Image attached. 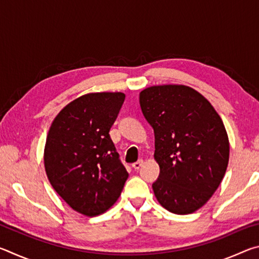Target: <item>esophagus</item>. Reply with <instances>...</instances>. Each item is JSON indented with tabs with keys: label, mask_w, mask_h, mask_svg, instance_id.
Returning <instances> with one entry per match:
<instances>
[{
	"label": "esophagus",
	"mask_w": 259,
	"mask_h": 259,
	"mask_svg": "<svg viewBox=\"0 0 259 259\" xmlns=\"http://www.w3.org/2000/svg\"><path fill=\"white\" fill-rule=\"evenodd\" d=\"M143 163H144V161H143V160H138L137 162H135V163H133V168L137 170V169H139V168H140V166L143 165Z\"/></svg>",
	"instance_id": "obj_1"
}]
</instances>
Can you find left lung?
Segmentation results:
<instances>
[{
  "mask_svg": "<svg viewBox=\"0 0 259 259\" xmlns=\"http://www.w3.org/2000/svg\"><path fill=\"white\" fill-rule=\"evenodd\" d=\"M139 104L154 130L156 200L170 212L196 211L216 192L229 164L230 143L221 116L202 95L182 84L146 88Z\"/></svg>",
  "mask_w": 259,
  "mask_h": 259,
  "instance_id": "obj_1",
  "label": "left lung"
}]
</instances>
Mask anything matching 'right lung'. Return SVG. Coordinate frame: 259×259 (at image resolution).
Listing matches in <instances>:
<instances>
[{
  "label": "right lung",
  "instance_id": "1",
  "mask_svg": "<svg viewBox=\"0 0 259 259\" xmlns=\"http://www.w3.org/2000/svg\"><path fill=\"white\" fill-rule=\"evenodd\" d=\"M124 98L122 93L83 95L61 109L47 136L48 179L69 207L85 216L111 208L129 176L109 136Z\"/></svg>",
  "mask_w": 259,
  "mask_h": 259
}]
</instances>
